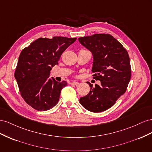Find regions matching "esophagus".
<instances>
[{"label": "esophagus", "mask_w": 152, "mask_h": 152, "mask_svg": "<svg viewBox=\"0 0 152 152\" xmlns=\"http://www.w3.org/2000/svg\"><path fill=\"white\" fill-rule=\"evenodd\" d=\"M71 84L72 85H77L79 84V83L77 81H72Z\"/></svg>", "instance_id": "obj_1"}]
</instances>
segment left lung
I'll return each instance as SVG.
<instances>
[{
  "instance_id": "1",
  "label": "left lung",
  "mask_w": 152,
  "mask_h": 152,
  "mask_svg": "<svg viewBox=\"0 0 152 152\" xmlns=\"http://www.w3.org/2000/svg\"><path fill=\"white\" fill-rule=\"evenodd\" d=\"M93 55L92 72L101 85L90 86L89 93L80 99L85 109L99 113L113 106L127 90L131 77L129 56L123 45L110 34H95L78 38Z\"/></svg>"
}]
</instances>
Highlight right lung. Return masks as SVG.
<instances>
[{
  "label": "right lung",
  "mask_w": 152,
  "mask_h": 152,
  "mask_svg": "<svg viewBox=\"0 0 152 152\" xmlns=\"http://www.w3.org/2000/svg\"><path fill=\"white\" fill-rule=\"evenodd\" d=\"M76 38H39L21 51L15 77L21 97L37 111H46L58 102L62 89L67 83L50 78L52 67Z\"/></svg>",
  "instance_id": "right-lung-1"
}]
</instances>
